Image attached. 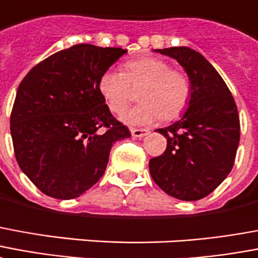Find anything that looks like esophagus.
<instances>
[{"label": "esophagus", "mask_w": 258, "mask_h": 258, "mask_svg": "<svg viewBox=\"0 0 258 258\" xmlns=\"http://www.w3.org/2000/svg\"><path fill=\"white\" fill-rule=\"evenodd\" d=\"M149 134V130L145 128H131V135L135 138H144Z\"/></svg>", "instance_id": "esophagus-1"}]
</instances>
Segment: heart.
I'll return each instance as SVG.
<instances>
[{
    "label": "heart",
    "mask_w": 258,
    "mask_h": 258,
    "mask_svg": "<svg viewBox=\"0 0 258 258\" xmlns=\"http://www.w3.org/2000/svg\"><path fill=\"white\" fill-rule=\"evenodd\" d=\"M142 101L125 110L121 120L128 125H149L158 120L176 119L186 109L190 98V83L184 74L171 70L165 61L142 57L125 62L124 72L105 71L98 81V90L113 113H121L133 98L131 87H141Z\"/></svg>",
    "instance_id": "1"
}]
</instances>
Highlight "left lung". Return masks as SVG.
Masks as SVG:
<instances>
[{"mask_svg": "<svg viewBox=\"0 0 258 258\" xmlns=\"http://www.w3.org/2000/svg\"><path fill=\"white\" fill-rule=\"evenodd\" d=\"M176 60L190 82L186 112L156 131L167 149L149 161L158 187L182 201L207 197L231 172L239 145V116L226 82L215 67L187 46L154 49Z\"/></svg>", "mask_w": 258, "mask_h": 258, "instance_id": "obj_1", "label": "left lung"}]
</instances>
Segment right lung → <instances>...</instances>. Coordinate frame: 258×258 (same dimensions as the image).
<instances>
[{"mask_svg":"<svg viewBox=\"0 0 258 258\" xmlns=\"http://www.w3.org/2000/svg\"><path fill=\"white\" fill-rule=\"evenodd\" d=\"M127 50L81 43L35 66L23 79L11 114L17 164L42 192L82 196L100 180L116 141L130 138L98 81Z\"/></svg>","mask_w":258,"mask_h":258,"instance_id":"obj_1","label":"right lung"}]
</instances>
